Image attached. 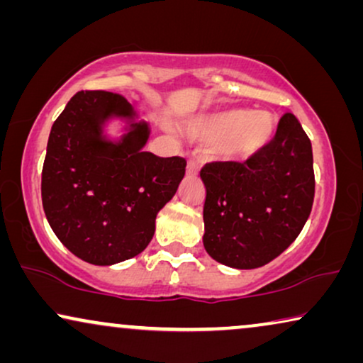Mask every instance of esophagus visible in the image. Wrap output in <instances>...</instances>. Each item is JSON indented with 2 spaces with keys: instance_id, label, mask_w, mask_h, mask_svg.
<instances>
[{
  "instance_id": "1",
  "label": "esophagus",
  "mask_w": 363,
  "mask_h": 363,
  "mask_svg": "<svg viewBox=\"0 0 363 363\" xmlns=\"http://www.w3.org/2000/svg\"><path fill=\"white\" fill-rule=\"evenodd\" d=\"M198 172H200V168H198V163L195 160H188V163H186V175L188 177H195V175H198Z\"/></svg>"
}]
</instances>
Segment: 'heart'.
<instances>
[{
  "label": "heart",
  "instance_id": "heart-1",
  "mask_svg": "<svg viewBox=\"0 0 363 363\" xmlns=\"http://www.w3.org/2000/svg\"><path fill=\"white\" fill-rule=\"evenodd\" d=\"M277 128L274 113L233 107L195 117L186 132L193 140L218 145L221 160L242 163L261 155L274 142Z\"/></svg>",
  "mask_w": 363,
  "mask_h": 363
}]
</instances>
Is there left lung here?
I'll list each match as a JSON object with an SVG mask.
<instances>
[{"label":"left lung","mask_w":363,"mask_h":363,"mask_svg":"<svg viewBox=\"0 0 363 363\" xmlns=\"http://www.w3.org/2000/svg\"><path fill=\"white\" fill-rule=\"evenodd\" d=\"M314 160L304 128L292 113L279 121L274 142L245 163L201 168L208 255L236 269H255L299 236L314 201Z\"/></svg>","instance_id":"obj_1"}]
</instances>
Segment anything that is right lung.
<instances>
[{"label":"right lung","mask_w":363,"mask_h":363,"mask_svg":"<svg viewBox=\"0 0 363 363\" xmlns=\"http://www.w3.org/2000/svg\"><path fill=\"white\" fill-rule=\"evenodd\" d=\"M126 123L118 139L108 121ZM150 127L123 96L81 91L52 123L43 165V208L72 255L111 266L152 241L158 211L185 177V158L143 152Z\"/></svg>","instance_id":"obj_1"}]
</instances>
